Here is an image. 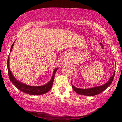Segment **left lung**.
<instances>
[{"instance_id": "obj_1", "label": "left lung", "mask_w": 122, "mask_h": 122, "mask_svg": "<svg viewBox=\"0 0 122 122\" xmlns=\"http://www.w3.org/2000/svg\"><path fill=\"white\" fill-rule=\"evenodd\" d=\"M114 75H115V72L114 73V74H113V76L109 78V80L108 81L107 83L102 85V86H99L88 88V89H81V88H77L75 87L72 84H71V86H72V88L73 90H74L76 93H77L78 94H81V95H84V96H96V95L100 94V93L104 91L105 89H106L107 88L108 86L111 84L113 79H114Z\"/></svg>"}]
</instances>
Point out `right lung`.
I'll list each match as a JSON object with an SVG mask.
<instances>
[{"label": "right lung", "instance_id": "obj_1", "mask_svg": "<svg viewBox=\"0 0 122 122\" xmlns=\"http://www.w3.org/2000/svg\"><path fill=\"white\" fill-rule=\"evenodd\" d=\"M14 42L13 43V44L11 46L10 51H12ZM9 56H8V61H7L8 76H9V79L10 80V81L12 82L13 84L18 88V89L25 93H26V94H30V95L43 94H45V93H47L48 92H49L50 90H51V89L53 86V81H54V76L56 71H57L58 69V68H56V69L54 70L52 77H51V81H50L47 84L41 86H28V85L24 84L20 82V81H18L17 79H16V78H15L14 76H13L12 73H11L10 70L9 69Z\"/></svg>", "mask_w": 122, "mask_h": 122}]
</instances>
